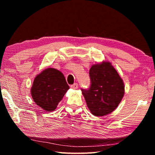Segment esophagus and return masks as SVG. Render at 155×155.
<instances>
[{
  "instance_id": "obj_1",
  "label": "esophagus",
  "mask_w": 155,
  "mask_h": 155,
  "mask_svg": "<svg viewBox=\"0 0 155 155\" xmlns=\"http://www.w3.org/2000/svg\"><path fill=\"white\" fill-rule=\"evenodd\" d=\"M70 87H71V88L74 89V90H76V89L78 88V84L77 83H75L73 84V85H70Z\"/></svg>"
}]
</instances>
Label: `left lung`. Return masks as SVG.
Segmentation results:
<instances>
[{"mask_svg":"<svg viewBox=\"0 0 155 155\" xmlns=\"http://www.w3.org/2000/svg\"><path fill=\"white\" fill-rule=\"evenodd\" d=\"M89 74L90 87L81 89L89 109L96 116L111 114L124 96L122 79L109 62L93 65Z\"/></svg>","mask_w":155,"mask_h":155,"instance_id":"left-lung-1","label":"left lung"}]
</instances>
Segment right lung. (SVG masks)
Listing matches in <instances>:
<instances>
[{
  "label": "right lung",
  "mask_w": 155,
  "mask_h": 155,
  "mask_svg": "<svg viewBox=\"0 0 155 155\" xmlns=\"http://www.w3.org/2000/svg\"><path fill=\"white\" fill-rule=\"evenodd\" d=\"M69 88L61 72L48 68L35 78L31 96L36 104L46 111H51L56 109Z\"/></svg>",
  "instance_id": "1"
}]
</instances>
